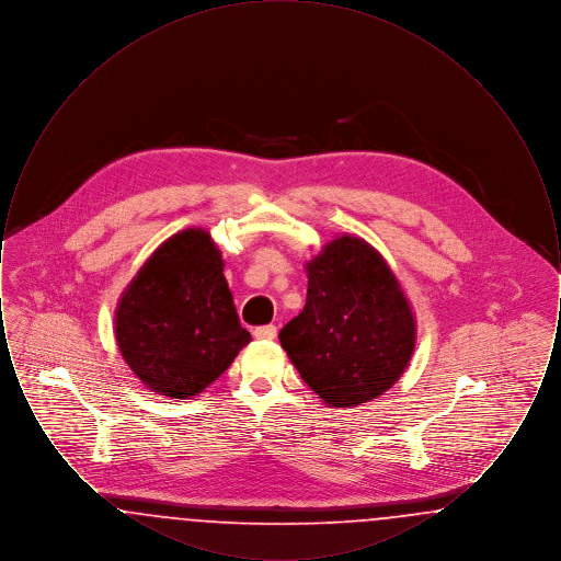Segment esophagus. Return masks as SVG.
Masks as SVG:
<instances>
[{
  "label": "esophagus",
  "mask_w": 561,
  "mask_h": 561,
  "mask_svg": "<svg viewBox=\"0 0 561 561\" xmlns=\"http://www.w3.org/2000/svg\"><path fill=\"white\" fill-rule=\"evenodd\" d=\"M254 336L259 341H273L277 336V328L275 325H261L254 330Z\"/></svg>",
  "instance_id": "esophagus-1"
}]
</instances>
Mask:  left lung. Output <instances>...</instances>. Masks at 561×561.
<instances>
[{
	"mask_svg": "<svg viewBox=\"0 0 561 561\" xmlns=\"http://www.w3.org/2000/svg\"><path fill=\"white\" fill-rule=\"evenodd\" d=\"M305 271V309L279 332L294 368L328 408L380 398L416 347L400 279L374 245L348 233L328 241Z\"/></svg>",
	"mask_w": 561,
	"mask_h": 561,
	"instance_id": "obj_1",
	"label": "left lung"
}]
</instances>
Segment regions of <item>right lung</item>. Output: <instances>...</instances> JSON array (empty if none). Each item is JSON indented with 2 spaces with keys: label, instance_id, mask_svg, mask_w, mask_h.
Masks as SVG:
<instances>
[{
  "label": "right lung",
  "instance_id": "obj_1",
  "mask_svg": "<svg viewBox=\"0 0 561 561\" xmlns=\"http://www.w3.org/2000/svg\"><path fill=\"white\" fill-rule=\"evenodd\" d=\"M222 268L213 236L188 227L160 243L119 296L115 343L156 396L202 393L252 341Z\"/></svg>",
  "mask_w": 561,
  "mask_h": 561
}]
</instances>
